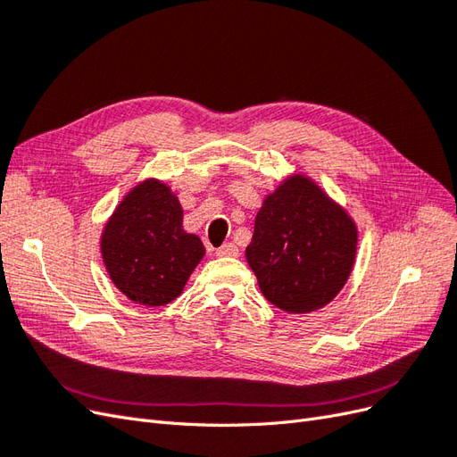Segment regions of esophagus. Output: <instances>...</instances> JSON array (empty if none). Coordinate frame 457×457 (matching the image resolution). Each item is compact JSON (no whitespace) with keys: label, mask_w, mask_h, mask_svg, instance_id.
I'll return each mask as SVG.
<instances>
[{"label":"esophagus","mask_w":457,"mask_h":457,"mask_svg":"<svg viewBox=\"0 0 457 457\" xmlns=\"http://www.w3.org/2000/svg\"><path fill=\"white\" fill-rule=\"evenodd\" d=\"M215 253H217L219 257H238V255H240V250H238L237 244L228 242V244H223L220 247H217Z\"/></svg>","instance_id":"1"}]
</instances>
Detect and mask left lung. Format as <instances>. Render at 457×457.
<instances>
[{"mask_svg":"<svg viewBox=\"0 0 457 457\" xmlns=\"http://www.w3.org/2000/svg\"><path fill=\"white\" fill-rule=\"evenodd\" d=\"M356 255V227L311 179L294 175L262 202L245 259L274 307L303 314L334 299Z\"/></svg>","mask_w":457,"mask_h":457,"instance_id":"1","label":"left lung"}]
</instances>
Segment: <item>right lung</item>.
Wrapping results in <instances>:
<instances>
[{"label":"right lung","mask_w":457,"mask_h":457,"mask_svg":"<svg viewBox=\"0 0 457 457\" xmlns=\"http://www.w3.org/2000/svg\"><path fill=\"white\" fill-rule=\"evenodd\" d=\"M101 252L123 295L160 307L181 295L205 250L196 234L183 230L181 204L170 187L150 179L116 207L104 227Z\"/></svg>","instance_id":"right-lung-1"}]
</instances>
